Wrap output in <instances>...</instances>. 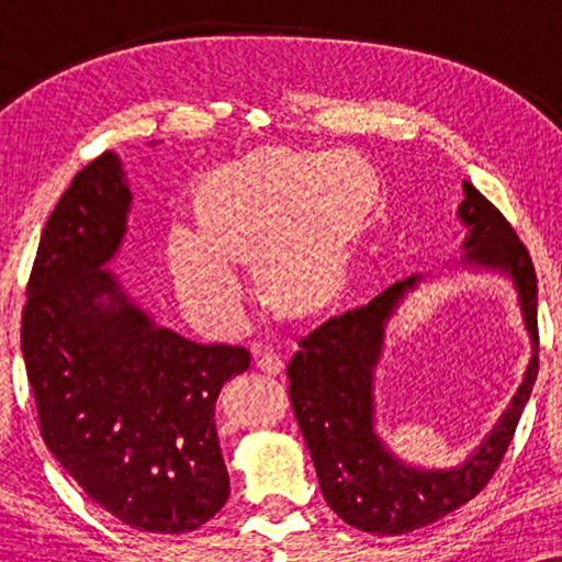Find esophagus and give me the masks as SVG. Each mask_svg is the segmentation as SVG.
Instances as JSON below:
<instances>
[{"instance_id": "obj_1", "label": "esophagus", "mask_w": 562, "mask_h": 562, "mask_svg": "<svg viewBox=\"0 0 562 562\" xmlns=\"http://www.w3.org/2000/svg\"><path fill=\"white\" fill-rule=\"evenodd\" d=\"M256 368L268 375H276L283 371V360L281 356H276V352H263V356L256 358Z\"/></svg>"}]
</instances>
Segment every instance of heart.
<instances>
[{"label": "heart", "instance_id": "obj_1", "mask_svg": "<svg viewBox=\"0 0 562 562\" xmlns=\"http://www.w3.org/2000/svg\"><path fill=\"white\" fill-rule=\"evenodd\" d=\"M371 202V171L342 153L248 158L214 176L202 217L173 222L166 273L191 317L220 333L245 319L240 258L281 304L314 310L345 281Z\"/></svg>", "mask_w": 562, "mask_h": 562}]
</instances>
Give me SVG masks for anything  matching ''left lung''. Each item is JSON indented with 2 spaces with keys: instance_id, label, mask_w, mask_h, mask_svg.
<instances>
[{
  "instance_id": "1",
  "label": "left lung",
  "mask_w": 562,
  "mask_h": 562,
  "mask_svg": "<svg viewBox=\"0 0 562 562\" xmlns=\"http://www.w3.org/2000/svg\"><path fill=\"white\" fill-rule=\"evenodd\" d=\"M458 204L463 227V256L448 263V273H494L517 294L532 356L517 394L496 425L463 463L425 468L398 458L379 432L375 414V368L386 348V327L409 294L442 273L409 276L366 306L327 319L299 345L286 375L289 394L319 488L337 517L368 535H406L448 517L486 486L509 448L537 379V279L532 260L504 214L463 181Z\"/></svg>"
}]
</instances>
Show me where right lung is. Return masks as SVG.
Returning <instances> with one entry per match:
<instances>
[{"mask_svg":"<svg viewBox=\"0 0 562 562\" xmlns=\"http://www.w3.org/2000/svg\"><path fill=\"white\" fill-rule=\"evenodd\" d=\"M130 210L114 150L74 176L37 245L22 358L43 440L83 494L137 532L183 535L229 496L214 404L250 352L189 340L130 294L110 268Z\"/></svg>","mask_w":562,"mask_h":562,"instance_id":"obj_1","label":"right lung"}]
</instances>
